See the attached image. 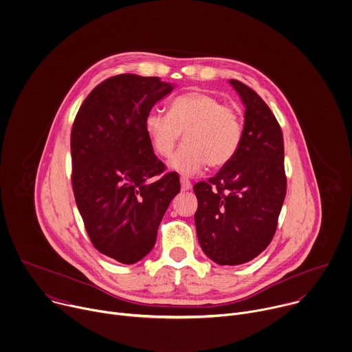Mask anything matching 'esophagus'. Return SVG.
Here are the masks:
<instances>
[{"label":"esophagus","instance_id":"34e87169","mask_svg":"<svg viewBox=\"0 0 352 352\" xmlns=\"http://www.w3.org/2000/svg\"><path fill=\"white\" fill-rule=\"evenodd\" d=\"M180 184H182V190L183 191H187V190H190L192 187L191 182L187 177H180Z\"/></svg>","mask_w":352,"mask_h":352}]
</instances>
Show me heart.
Segmentation results:
<instances>
[{"instance_id":"heart-1","label":"heart","mask_w":352,"mask_h":352,"mask_svg":"<svg viewBox=\"0 0 352 352\" xmlns=\"http://www.w3.org/2000/svg\"><path fill=\"white\" fill-rule=\"evenodd\" d=\"M144 129L154 151L164 158L170 157L184 132L186 142L169 162L172 169L184 175L197 173L206 162L212 168L228 164L243 138L236 110L204 92L175 98L168 114L151 110L144 118Z\"/></svg>"}]
</instances>
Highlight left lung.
Segmentation results:
<instances>
[{
  "label": "left lung",
  "mask_w": 352,
  "mask_h": 352,
  "mask_svg": "<svg viewBox=\"0 0 352 352\" xmlns=\"http://www.w3.org/2000/svg\"><path fill=\"white\" fill-rule=\"evenodd\" d=\"M230 84L246 109L242 143L216 176L194 186L198 242L220 265L248 263L270 245L286 195L283 136L275 116L252 88Z\"/></svg>",
  "instance_id": "left-lung-1"
}]
</instances>
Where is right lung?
<instances>
[{
	"label": "right lung",
	"instance_id": "add662e5",
	"mask_svg": "<svg viewBox=\"0 0 352 352\" xmlns=\"http://www.w3.org/2000/svg\"><path fill=\"white\" fill-rule=\"evenodd\" d=\"M158 77L120 74L84 100L72 129V183L77 208L94 246L133 264L150 253L160 223L180 191L176 172L153 151L144 118L172 92Z\"/></svg>",
	"mask_w": 352,
	"mask_h": 352
}]
</instances>
